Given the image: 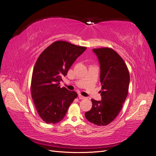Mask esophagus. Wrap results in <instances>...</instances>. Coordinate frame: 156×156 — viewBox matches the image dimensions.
Here are the masks:
<instances>
[{
	"label": "esophagus",
	"mask_w": 156,
	"mask_h": 156,
	"mask_svg": "<svg viewBox=\"0 0 156 156\" xmlns=\"http://www.w3.org/2000/svg\"><path fill=\"white\" fill-rule=\"evenodd\" d=\"M79 98L80 99V100H84L86 98L84 96H83L82 95H81V94H79Z\"/></svg>",
	"instance_id": "34e87169"
}]
</instances>
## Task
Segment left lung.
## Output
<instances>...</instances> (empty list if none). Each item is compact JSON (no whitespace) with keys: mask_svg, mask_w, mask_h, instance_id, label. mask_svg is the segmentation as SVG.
Returning a JSON list of instances; mask_svg holds the SVG:
<instances>
[{"mask_svg":"<svg viewBox=\"0 0 156 156\" xmlns=\"http://www.w3.org/2000/svg\"><path fill=\"white\" fill-rule=\"evenodd\" d=\"M100 66L101 101L92 99V107L84 114L98 126H107L119 114L128 94L129 73L124 60L108 48L94 49Z\"/></svg>","mask_w":156,"mask_h":156,"instance_id":"8db88e82","label":"left lung"}]
</instances>
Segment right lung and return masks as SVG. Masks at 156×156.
<instances>
[{
    "instance_id": "right-lung-1",
    "label": "right lung",
    "mask_w": 156,
    "mask_h": 156,
    "mask_svg": "<svg viewBox=\"0 0 156 156\" xmlns=\"http://www.w3.org/2000/svg\"><path fill=\"white\" fill-rule=\"evenodd\" d=\"M86 49L68 41H56L37 58L32 75L31 94L37 112L45 123L62 120L77 97L75 92L60 88V81Z\"/></svg>"
}]
</instances>
